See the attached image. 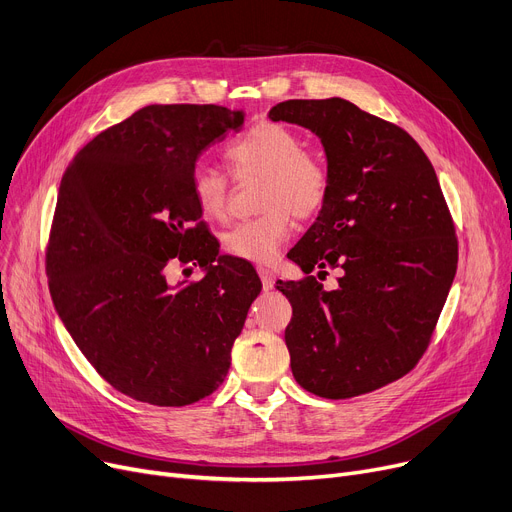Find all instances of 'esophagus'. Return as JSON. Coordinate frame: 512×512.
I'll list each match as a JSON object with an SVG mask.
<instances>
[{
    "label": "esophagus",
    "instance_id": "esophagus-1",
    "mask_svg": "<svg viewBox=\"0 0 512 512\" xmlns=\"http://www.w3.org/2000/svg\"><path fill=\"white\" fill-rule=\"evenodd\" d=\"M257 274L261 278V284H263V290L270 292L274 288V272L267 270V267H257Z\"/></svg>",
    "mask_w": 512,
    "mask_h": 512
}]
</instances>
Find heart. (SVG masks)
I'll return each instance as SVG.
<instances>
[{
	"instance_id": "heart-1",
	"label": "heart",
	"mask_w": 512,
	"mask_h": 512,
	"mask_svg": "<svg viewBox=\"0 0 512 512\" xmlns=\"http://www.w3.org/2000/svg\"><path fill=\"white\" fill-rule=\"evenodd\" d=\"M236 178H261L259 218L245 220L224 234L226 253L253 263H270L292 230L290 213L305 220L324 207L330 174L324 161L305 151L297 132L263 122L226 147ZM193 197L209 220H222L228 209V178L207 164L191 174Z\"/></svg>"
}]
</instances>
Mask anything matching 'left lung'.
<instances>
[{
  "mask_svg": "<svg viewBox=\"0 0 512 512\" xmlns=\"http://www.w3.org/2000/svg\"><path fill=\"white\" fill-rule=\"evenodd\" d=\"M272 122L311 130L330 191L288 253L305 274L340 267L334 290L276 282L292 305V375L324 398H353L409 373L432 338L456 274V238L432 161L409 132L351 101L290 99Z\"/></svg>",
  "mask_w": 512,
  "mask_h": 512,
  "instance_id": "1",
  "label": "left lung"
}]
</instances>
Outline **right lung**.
Returning a JSON list of instances; mask_svg holds the SVG:
<instances>
[{"instance_id":"1","label":"right lung","mask_w":512,"mask_h":512,"mask_svg":"<svg viewBox=\"0 0 512 512\" xmlns=\"http://www.w3.org/2000/svg\"><path fill=\"white\" fill-rule=\"evenodd\" d=\"M245 110L147 105L99 132L66 168L47 247L53 305L80 353L118 392L157 407L209 396L261 282L197 226L199 155ZM204 278L172 283V262Z\"/></svg>"}]
</instances>
